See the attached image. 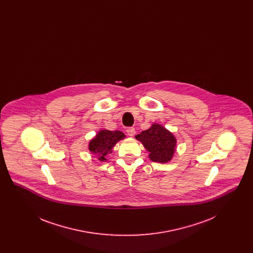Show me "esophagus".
<instances>
[{"mask_svg": "<svg viewBox=\"0 0 253 253\" xmlns=\"http://www.w3.org/2000/svg\"><path fill=\"white\" fill-rule=\"evenodd\" d=\"M127 134H128L129 136H133V135L135 134V129H134L133 127L128 128V129H127Z\"/></svg>", "mask_w": 253, "mask_h": 253, "instance_id": "esophagus-1", "label": "esophagus"}]
</instances>
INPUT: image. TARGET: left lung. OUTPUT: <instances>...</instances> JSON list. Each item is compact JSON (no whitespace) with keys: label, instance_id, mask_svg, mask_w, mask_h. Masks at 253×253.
Instances as JSON below:
<instances>
[{"label":"left lung","instance_id":"1","mask_svg":"<svg viewBox=\"0 0 253 253\" xmlns=\"http://www.w3.org/2000/svg\"><path fill=\"white\" fill-rule=\"evenodd\" d=\"M135 138L140 141L149 152V158L158 163H167L171 160L176 149L175 136L160 124L154 123L142 131Z\"/></svg>","mask_w":253,"mask_h":253}]
</instances>
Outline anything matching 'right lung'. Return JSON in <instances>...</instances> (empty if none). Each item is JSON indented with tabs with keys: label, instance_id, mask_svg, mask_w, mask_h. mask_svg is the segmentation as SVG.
Segmentation results:
<instances>
[{
	"label": "right lung",
	"instance_id": "right-lung-1",
	"mask_svg": "<svg viewBox=\"0 0 253 253\" xmlns=\"http://www.w3.org/2000/svg\"><path fill=\"white\" fill-rule=\"evenodd\" d=\"M125 138V134L121 131H98L94 138H92L88 145L89 151L97 156L99 161H106L105 157L112 153V149L116 144Z\"/></svg>",
	"mask_w": 253,
	"mask_h": 253
}]
</instances>
